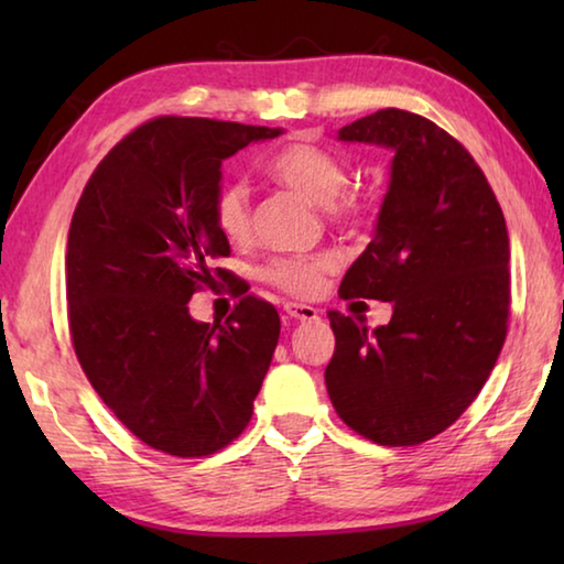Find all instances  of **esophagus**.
<instances>
[{"label": "esophagus", "mask_w": 564, "mask_h": 564, "mask_svg": "<svg viewBox=\"0 0 564 564\" xmlns=\"http://www.w3.org/2000/svg\"><path fill=\"white\" fill-rule=\"evenodd\" d=\"M283 311L289 313L293 321H303V323L318 321V316H321L318 308H313V305H305V303H285Z\"/></svg>", "instance_id": "obj_1"}]
</instances>
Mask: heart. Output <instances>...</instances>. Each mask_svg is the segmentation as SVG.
<instances>
[{
  "mask_svg": "<svg viewBox=\"0 0 564 564\" xmlns=\"http://www.w3.org/2000/svg\"><path fill=\"white\" fill-rule=\"evenodd\" d=\"M273 181L289 186L308 202L328 206L338 221H356L366 214V202L358 194H340L348 184V169L328 149L311 141H291L281 147L265 164ZM214 224L228 241H243L251 234V204L243 184H224L214 198ZM336 261L333 256H291L273 259L263 269V279L275 289L293 295L318 293L323 273H328Z\"/></svg>",
  "mask_w": 564,
  "mask_h": 564,
  "instance_id": "heart-1",
  "label": "heart"
}]
</instances>
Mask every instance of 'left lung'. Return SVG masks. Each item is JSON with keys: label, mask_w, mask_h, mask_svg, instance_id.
<instances>
[{"label": "left lung", "mask_w": 564, "mask_h": 564, "mask_svg": "<svg viewBox=\"0 0 564 564\" xmlns=\"http://www.w3.org/2000/svg\"><path fill=\"white\" fill-rule=\"evenodd\" d=\"M340 141L393 151L373 241L340 281L343 299L393 303L388 326L330 311L326 368L343 423L378 445H420L480 393L508 333L510 238L488 178L433 121L380 109Z\"/></svg>", "instance_id": "8db88e82"}]
</instances>
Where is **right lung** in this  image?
<instances>
[{"label": "right lung", "instance_id": "right-lung-1", "mask_svg": "<svg viewBox=\"0 0 564 564\" xmlns=\"http://www.w3.org/2000/svg\"><path fill=\"white\" fill-rule=\"evenodd\" d=\"M283 129L159 117L113 147L76 204L66 241L69 330L91 388L154 451L204 457L243 433L281 318L256 295L226 323L191 318L231 253L214 224L221 164Z\"/></svg>", "mask_w": 564, "mask_h": 564}]
</instances>
